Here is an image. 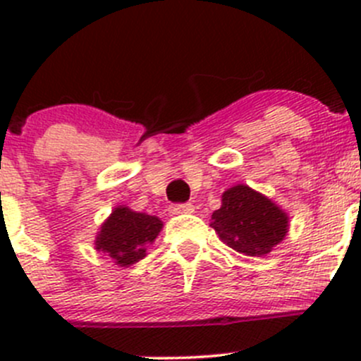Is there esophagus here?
<instances>
[{
  "mask_svg": "<svg viewBox=\"0 0 361 361\" xmlns=\"http://www.w3.org/2000/svg\"><path fill=\"white\" fill-rule=\"evenodd\" d=\"M194 204L190 202H185V204H173L169 207V213L171 214H188V213H194Z\"/></svg>",
  "mask_w": 361,
  "mask_h": 361,
  "instance_id": "1",
  "label": "esophagus"
}]
</instances>
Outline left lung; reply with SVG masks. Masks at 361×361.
<instances>
[{"label":"left lung","instance_id":"8db88e82","mask_svg":"<svg viewBox=\"0 0 361 361\" xmlns=\"http://www.w3.org/2000/svg\"><path fill=\"white\" fill-rule=\"evenodd\" d=\"M211 227L232 250L265 257L288 232V214L248 185H235L221 195V207L211 214Z\"/></svg>","mask_w":361,"mask_h":361}]
</instances>
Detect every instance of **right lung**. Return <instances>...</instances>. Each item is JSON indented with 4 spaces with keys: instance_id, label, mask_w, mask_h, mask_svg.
Returning <instances> with one entry per match:
<instances>
[{
    "instance_id": "add662e5",
    "label": "right lung",
    "mask_w": 361,
    "mask_h": 361,
    "mask_svg": "<svg viewBox=\"0 0 361 361\" xmlns=\"http://www.w3.org/2000/svg\"><path fill=\"white\" fill-rule=\"evenodd\" d=\"M160 228L162 221L157 216L118 206L101 225L96 250L106 253L120 267H129L147 255V246L155 241Z\"/></svg>"
}]
</instances>
